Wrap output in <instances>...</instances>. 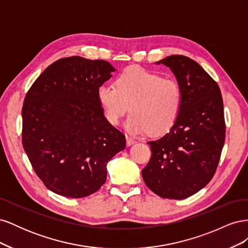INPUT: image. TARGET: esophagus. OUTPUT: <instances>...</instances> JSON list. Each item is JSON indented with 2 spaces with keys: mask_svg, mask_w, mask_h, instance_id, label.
Returning <instances> with one entry per match:
<instances>
[{
  "mask_svg": "<svg viewBox=\"0 0 248 248\" xmlns=\"http://www.w3.org/2000/svg\"><path fill=\"white\" fill-rule=\"evenodd\" d=\"M136 140H134L133 138H131V137H129V136H126V144H127V146H131V145H133V144H136Z\"/></svg>",
  "mask_w": 248,
  "mask_h": 248,
  "instance_id": "34e87169",
  "label": "esophagus"
}]
</instances>
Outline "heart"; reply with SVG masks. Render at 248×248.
Returning a JSON list of instances; mask_svg holds the SVG:
<instances>
[{
  "mask_svg": "<svg viewBox=\"0 0 248 248\" xmlns=\"http://www.w3.org/2000/svg\"><path fill=\"white\" fill-rule=\"evenodd\" d=\"M97 98L109 124L118 125L130 108L127 129L140 134H161L177 121L183 92L176 79L131 66L119 74L116 86L103 84L97 89Z\"/></svg>",
  "mask_w": 248,
  "mask_h": 248,
  "instance_id": "b5f03b06",
  "label": "heart"
}]
</instances>
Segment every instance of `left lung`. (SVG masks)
<instances>
[{
	"instance_id": "left-lung-1",
	"label": "left lung",
	"mask_w": 248,
	"mask_h": 248,
	"mask_svg": "<svg viewBox=\"0 0 248 248\" xmlns=\"http://www.w3.org/2000/svg\"><path fill=\"white\" fill-rule=\"evenodd\" d=\"M159 63L175 74L183 104L170 131L148 141L152 154L141 175L157 196L182 200L211 181L218 166L226 139L222 96L217 82L190 58L172 55Z\"/></svg>"
}]
</instances>
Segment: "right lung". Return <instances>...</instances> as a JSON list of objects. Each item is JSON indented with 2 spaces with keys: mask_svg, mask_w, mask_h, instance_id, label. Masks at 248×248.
<instances>
[{
  "mask_svg": "<svg viewBox=\"0 0 248 248\" xmlns=\"http://www.w3.org/2000/svg\"><path fill=\"white\" fill-rule=\"evenodd\" d=\"M115 68L78 56L49 65L28 91L22 106V146L36 175L49 190L84 198L107 180V164L126 147L109 124L97 89Z\"/></svg>",
  "mask_w": 248,
  "mask_h": 248,
  "instance_id": "right-lung-1",
  "label": "right lung"
}]
</instances>
